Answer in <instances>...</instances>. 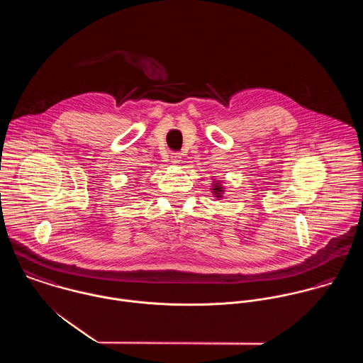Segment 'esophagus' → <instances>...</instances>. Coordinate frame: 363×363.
I'll return each instance as SVG.
<instances>
[{
  "label": "esophagus",
  "instance_id": "esophagus-1",
  "mask_svg": "<svg viewBox=\"0 0 363 363\" xmlns=\"http://www.w3.org/2000/svg\"><path fill=\"white\" fill-rule=\"evenodd\" d=\"M170 162H172L173 164H179V163L182 162V155H180L179 152H173V154L170 155Z\"/></svg>",
  "mask_w": 363,
  "mask_h": 363
}]
</instances>
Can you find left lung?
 I'll return each instance as SVG.
<instances>
[{
	"label": "left lung",
	"mask_w": 363,
	"mask_h": 363,
	"mask_svg": "<svg viewBox=\"0 0 363 363\" xmlns=\"http://www.w3.org/2000/svg\"><path fill=\"white\" fill-rule=\"evenodd\" d=\"M223 187H222V184H220V182H213V184H212V193L215 194V197L216 199H222L223 197Z\"/></svg>",
	"instance_id": "1"
}]
</instances>
